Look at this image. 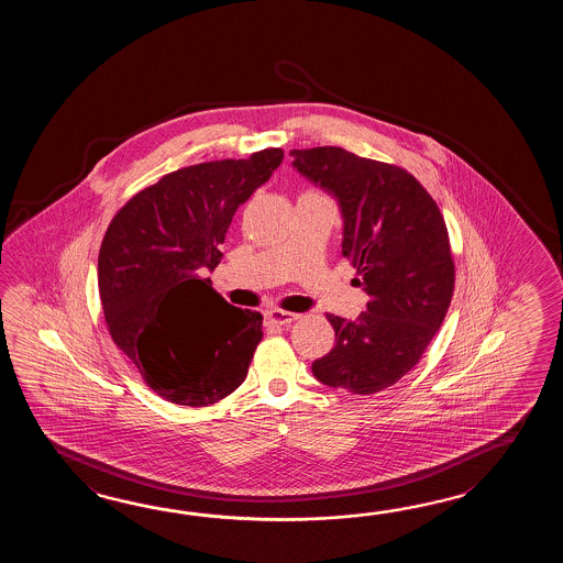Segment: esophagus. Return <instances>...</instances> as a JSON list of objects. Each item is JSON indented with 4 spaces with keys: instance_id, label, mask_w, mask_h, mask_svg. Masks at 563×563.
<instances>
[{
    "instance_id": "1",
    "label": "esophagus",
    "mask_w": 563,
    "mask_h": 563,
    "mask_svg": "<svg viewBox=\"0 0 563 563\" xmlns=\"http://www.w3.org/2000/svg\"><path fill=\"white\" fill-rule=\"evenodd\" d=\"M298 313L291 311L269 310L265 311V322L274 323V325H289L298 320Z\"/></svg>"
}]
</instances>
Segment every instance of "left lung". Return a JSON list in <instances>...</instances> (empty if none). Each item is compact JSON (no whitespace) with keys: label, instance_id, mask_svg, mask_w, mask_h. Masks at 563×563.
Wrapping results in <instances>:
<instances>
[{"label":"left lung","instance_id":"8db88e82","mask_svg":"<svg viewBox=\"0 0 563 563\" xmlns=\"http://www.w3.org/2000/svg\"><path fill=\"white\" fill-rule=\"evenodd\" d=\"M289 155L298 173L340 205L342 253L371 298L354 322L325 316L335 346L311 372L325 386L376 395L419 364L451 306L455 262L443 216L405 168L340 146Z\"/></svg>","mask_w":563,"mask_h":563}]
</instances>
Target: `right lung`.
<instances>
[{"mask_svg":"<svg viewBox=\"0 0 563 563\" xmlns=\"http://www.w3.org/2000/svg\"><path fill=\"white\" fill-rule=\"evenodd\" d=\"M284 158L211 161L168 173L110 221L98 253L108 332L156 395L207 407L245 380L262 313L228 303L199 276L213 272L231 219Z\"/></svg>","mask_w":563,"mask_h":563,"instance_id":"right-lung-1","label":"right lung"}]
</instances>
